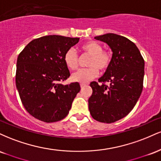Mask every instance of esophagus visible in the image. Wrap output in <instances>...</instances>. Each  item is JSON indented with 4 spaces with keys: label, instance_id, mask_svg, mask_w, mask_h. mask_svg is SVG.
<instances>
[{
    "label": "esophagus",
    "instance_id": "obj_1",
    "mask_svg": "<svg viewBox=\"0 0 161 161\" xmlns=\"http://www.w3.org/2000/svg\"><path fill=\"white\" fill-rule=\"evenodd\" d=\"M86 86H87V84H85V83H81V84H80V86H81V88H84V87H86Z\"/></svg>",
    "mask_w": 161,
    "mask_h": 161
}]
</instances>
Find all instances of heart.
<instances>
[{
  "label": "heart",
  "mask_w": 161,
  "mask_h": 161,
  "mask_svg": "<svg viewBox=\"0 0 161 161\" xmlns=\"http://www.w3.org/2000/svg\"><path fill=\"white\" fill-rule=\"evenodd\" d=\"M83 53L89 55L90 58L87 65V69L79 70L72 75V80L76 82L86 83L98 75V69L101 72L106 71L111 63V53L108 51L103 50L101 44L95 41H88L81 46ZM66 66L71 70L78 69L79 58L76 51L70 48L66 51L64 56Z\"/></svg>",
  "instance_id": "b5f03b06"
}]
</instances>
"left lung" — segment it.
<instances>
[{
  "instance_id": "left-lung-1",
  "label": "left lung",
  "mask_w": 161,
  "mask_h": 161,
  "mask_svg": "<svg viewBox=\"0 0 161 161\" xmlns=\"http://www.w3.org/2000/svg\"><path fill=\"white\" fill-rule=\"evenodd\" d=\"M95 38L108 44L113 55L108 69L98 79L101 84L90 83L88 109L95 120L111 123L128 115L137 103L143 89L145 60L136 45L125 37L108 33Z\"/></svg>"
}]
</instances>
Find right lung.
I'll use <instances>...</instances> for the list:
<instances>
[{
	"label": "right lung",
	"instance_id": "1",
	"mask_svg": "<svg viewBox=\"0 0 161 161\" xmlns=\"http://www.w3.org/2000/svg\"><path fill=\"white\" fill-rule=\"evenodd\" d=\"M79 41L56 35L41 37L29 42L18 56L16 88L24 108L36 119L53 123L69 114L80 86L60 83L70 75L64 56Z\"/></svg>",
	"mask_w": 161,
	"mask_h": 161
}]
</instances>
